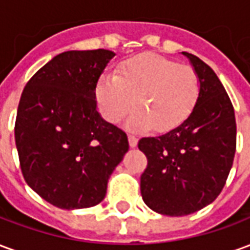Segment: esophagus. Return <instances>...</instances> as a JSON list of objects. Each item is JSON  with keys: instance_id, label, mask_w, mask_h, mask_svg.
Listing matches in <instances>:
<instances>
[{"instance_id": "obj_1", "label": "esophagus", "mask_w": 250, "mask_h": 250, "mask_svg": "<svg viewBox=\"0 0 250 250\" xmlns=\"http://www.w3.org/2000/svg\"><path fill=\"white\" fill-rule=\"evenodd\" d=\"M128 143L131 147H135L138 145V138L135 135H128Z\"/></svg>"}]
</instances>
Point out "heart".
Instances as JSON below:
<instances>
[{
  "label": "heart",
  "mask_w": 250,
  "mask_h": 250,
  "mask_svg": "<svg viewBox=\"0 0 250 250\" xmlns=\"http://www.w3.org/2000/svg\"><path fill=\"white\" fill-rule=\"evenodd\" d=\"M202 84L193 66L157 55H139L120 64L116 75H104L95 89L100 114L109 123L127 120V128L161 132L182 125L198 103ZM137 100L135 101V99Z\"/></svg>",
  "instance_id": "heart-1"
}]
</instances>
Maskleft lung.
<instances>
[{
  "label": "left lung",
  "instance_id": "obj_1",
  "mask_svg": "<svg viewBox=\"0 0 250 250\" xmlns=\"http://www.w3.org/2000/svg\"><path fill=\"white\" fill-rule=\"evenodd\" d=\"M182 53L201 79L198 103L182 125L138 143L147 158L142 198L154 211L173 217L198 211L220 195L236 152L234 108L225 88L206 62Z\"/></svg>",
  "mask_w": 250,
  "mask_h": 250
}]
</instances>
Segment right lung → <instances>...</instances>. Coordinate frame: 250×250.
<instances>
[{
    "mask_svg": "<svg viewBox=\"0 0 250 250\" xmlns=\"http://www.w3.org/2000/svg\"><path fill=\"white\" fill-rule=\"evenodd\" d=\"M114 56L107 49L60 53L30 77L20 99L14 138L21 171L60 209L100 204L128 151L125 131L96 109V84Z\"/></svg>",
    "mask_w": 250,
    "mask_h": 250,
    "instance_id": "add662e5",
    "label": "right lung"
}]
</instances>
